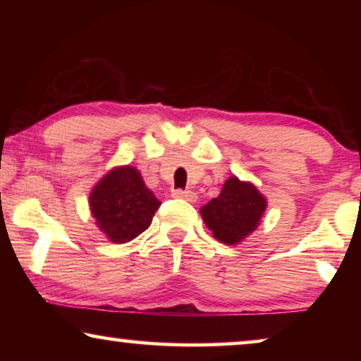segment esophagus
<instances>
[{"label": "esophagus", "instance_id": "esophagus-1", "mask_svg": "<svg viewBox=\"0 0 361 361\" xmlns=\"http://www.w3.org/2000/svg\"><path fill=\"white\" fill-rule=\"evenodd\" d=\"M172 195L176 197V199H184L187 202H195L197 200V194L192 190H182V189H176L172 190Z\"/></svg>", "mask_w": 361, "mask_h": 361}]
</instances>
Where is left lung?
I'll list each match as a JSON object with an SVG mask.
<instances>
[{
	"mask_svg": "<svg viewBox=\"0 0 361 361\" xmlns=\"http://www.w3.org/2000/svg\"><path fill=\"white\" fill-rule=\"evenodd\" d=\"M266 205L264 195L251 182L231 176L220 195L202 207L200 215L216 240L238 245L259 225Z\"/></svg>",
	"mask_w": 361,
	"mask_h": 361,
	"instance_id": "left-lung-1",
	"label": "left lung"
}]
</instances>
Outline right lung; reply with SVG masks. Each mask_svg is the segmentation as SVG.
Returning a JSON list of instances; mask_svg holds the SVG:
<instances>
[{
	"mask_svg": "<svg viewBox=\"0 0 361 361\" xmlns=\"http://www.w3.org/2000/svg\"><path fill=\"white\" fill-rule=\"evenodd\" d=\"M159 205L140 171L131 166L115 167L90 194L93 219L113 243H128L147 230Z\"/></svg>",
	"mask_w": 361,
	"mask_h": 361,
	"instance_id": "obj_1",
	"label": "right lung"
}]
</instances>
